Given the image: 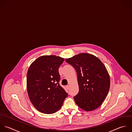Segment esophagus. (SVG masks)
I'll return each mask as SVG.
<instances>
[{
    "label": "esophagus",
    "instance_id": "34e87169",
    "mask_svg": "<svg viewBox=\"0 0 132 132\" xmlns=\"http://www.w3.org/2000/svg\"><path fill=\"white\" fill-rule=\"evenodd\" d=\"M66 88H67V89H69V85L66 86Z\"/></svg>",
    "mask_w": 132,
    "mask_h": 132
}]
</instances>
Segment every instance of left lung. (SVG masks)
<instances>
[{"instance_id": "1", "label": "left lung", "mask_w": 132, "mask_h": 132, "mask_svg": "<svg viewBox=\"0 0 132 132\" xmlns=\"http://www.w3.org/2000/svg\"><path fill=\"white\" fill-rule=\"evenodd\" d=\"M77 73L79 87L74 100L86 111L98 108L106 98L110 87V78L103 63L95 55L82 53L67 59Z\"/></svg>"}]
</instances>
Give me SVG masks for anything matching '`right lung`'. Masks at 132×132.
Masks as SVG:
<instances>
[{
	"label": "right lung",
	"instance_id": "right-lung-1",
	"mask_svg": "<svg viewBox=\"0 0 132 132\" xmlns=\"http://www.w3.org/2000/svg\"><path fill=\"white\" fill-rule=\"evenodd\" d=\"M64 58L43 55L29 67L27 75V88L30 101L43 113L51 114L62 107L68 94L60 84L59 68Z\"/></svg>",
	"mask_w": 132,
	"mask_h": 132
}]
</instances>
